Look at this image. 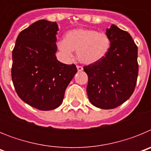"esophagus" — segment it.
<instances>
[{"mask_svg": "<svg viewBox=\"0 0 151 151\" xmlns=\"http://www.w3.org/2000/svg\"><path fill=\"white\" fill-rule=\"evenodd\" d=\"M77 69H78V72H81V71H82V70H83V67H82V66H77Z\"/></svg>", "mask_w": 151, "mask_h": 151, "instance_id": "obj_1", "label": "esophagus"}]
</instances>
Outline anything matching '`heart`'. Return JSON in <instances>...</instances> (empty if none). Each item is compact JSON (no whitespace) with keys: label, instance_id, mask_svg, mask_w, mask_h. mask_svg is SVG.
I'll return each instance as SVG.
<instances>
[{"label":"heart","instance_id":"heart-1","mask_svg":"<svg viewBox=\"0 0 151 151\" xmlns=\"http://www.w3.org/2000/svg\"><path fill=\"white\" fill-rule=\"evenodd\" d=\"M111 41L106 33L94 29H77L66 34V39L58 41L57 47L68 60L73 58L76 50L80 62L93 64L104 58L110 48Z\"/></svg>","mask_w":151,"mask_h":151}]
</instances>
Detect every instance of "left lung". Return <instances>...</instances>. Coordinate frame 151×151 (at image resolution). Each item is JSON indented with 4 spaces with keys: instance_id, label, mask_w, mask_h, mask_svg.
<instances>
[{
    "instance_id": "1",
    "label": "left lung",
    "mask_w": 151,
    "mask_h": 151,
    "mask_svg": "<svg viewBox=\"0 0 151 151\" xmlns=\"http://www.w3.org/2000/svg\"><path fill=\"white\" fill-rule=\"evenodd\" d=\"M106 33L111 41L107 54L99 62L84 66L90 102L101 109L120 106L132 96L138 74V47L125 31L112 25Z\"/></svg>"
}]
</instances>
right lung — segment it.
<instances>
[{
  "mask_svg": "<svg viewBox=\"0 0 151 151\" xmlns=\"http://www.w3.org/2000/svg\"><path fill=\"white\" fill-rule=\"evenodd\" d=\"M58 26L41 19L19 34L12 52L11 76L22 101L40 110L62 104L66 87L77 72L75 64L57 60Z\"/></svg>",
  "mask_w": 151,
  "mask_h": 151,
  "instance_id": "obj_1",
  "label": "right lung"
}]
</instances>
